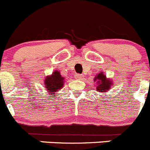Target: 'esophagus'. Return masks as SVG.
Wrapping results in <instances>:
<instances>
[{"label": "esophagus", "mask_w": 150, "mask_h": 150, "mask_svg": "<svg viewBox=\"0 0 150 150\" xmlns=\"http://www.w3.org/2000/svg\"><path fill=\"white\" fill-rule=\"evenodd\" d=\"M83 75H82V74H76V75H75V79H83Z\"/></svg>", "instance_id": "esophagus-1"}]
</instances>
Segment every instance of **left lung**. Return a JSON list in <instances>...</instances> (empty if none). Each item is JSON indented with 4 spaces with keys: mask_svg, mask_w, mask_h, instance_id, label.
<instances>
[{
    "mask_svg": "<svg viewBox=\"0 0 150 150\" xmlns=\"http://www.w3.org/2000/svg\"><path fill=\"white\" fill-rule=\"evenodd\" d=\"M94 82H96V90L98 91L100 93L106 94V92L110 91L111 87L113 86V82L110 78H107L106 76L101 71L99 74H96V76L94 78ZM102 97L103 95H100ZM103 98V97H102Z\"/></svg>",
    "mask_w": 150,
    "mask_h": 150,
    "instance_id": "left-lung-1",
    "label": "left lung"
}]
</instances>
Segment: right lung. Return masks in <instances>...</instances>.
Segmentation results:
<instances>
[{
  "instance_id": "add662e5",
  "label": "right lung",
  "mask_w": 150,
  "mask_h": 150,
  "mask_svg": "<svg viewBox=\"0 0 150 150\" xmlns=\"http://www.w3.org/2000/svg\"><path fill=\"white\" fill-rule=\"evenodd\" d=\"M64 83V77L62 76L59 71L55 70L51 75L45 77L44 80V87L49 95L56 96V92L62 88Z\"/></svg>"
}]
</instances>
